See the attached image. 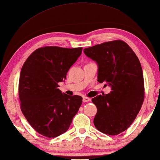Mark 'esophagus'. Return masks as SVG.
Here are the masks:
<instances>
[{"label": "esophagus", "instance_id": "34e87169", "mask_svg": "<svg viewBox=\"0 0 160 160\" xmlns=\"http://www.w3.org/2000/svg\"><path fill=\"white\" fill-rule=\"evenodd\" d=\"M90 101V98L87 97H83V101L84 102H88V101Z\"/></svg>", "mask_w": 160, "mask_h": 160}]
</instances>
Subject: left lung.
<instances>
[{
  "mask_svg": "<svg viewBox=\"0 0 160 160\" xmlns=\"http://www.w3.org/2000/svg\"><path fill=\"white\" fill-rule=\"evenodd\" d=\"M84 52L98 63V82L110 85L112 90L92 99L97 108L94 126L106 134L118 135L129 128L143 105L144 80L140 61L120 40L85 48Z\"/></svg>",
  "mask_w": 160,
  "mask_h": 160,
  "instance_id": "1",
  "label": "left lung"
}]
</instances>
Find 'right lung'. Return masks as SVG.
I'll list each match as a JSON object with an SVG mask.
<instances>
[{
  "instance_id": "1",
  "label": "right lung",
  "mask_w": 160,
  "mask_h": 160,
  "mask_svg": "<svg viewBox=\"0 0 160 160\" xmlns=\"http://www.w3.org/2000/svg\"><path fill=\"white\" fill-rule=\"evenodd\" d=\"M82 48H40L29 55L19 81L20 108L38 133L54 138L66 132L76 115L82 97L62 94L58 83L66 80L69 68Z\"/></svg>"
}]
</instances>
